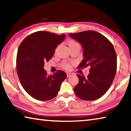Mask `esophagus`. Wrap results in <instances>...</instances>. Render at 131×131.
<instances>
[{"mask_svg": "<svg viewBox=\"0 0 131 131\" xmlns=\"http://www.w3.org/2000/svg\"><path fill=\"white\" fill-rule=\"evenodd\" d=\"M66 74H67V77H70V76H71V75L72 74V73H66Z\"/></svg>", "mask_w": 131, "mask_h": 131, "instance_id": "34e87169", "label": "esophagus"}]
</instances>
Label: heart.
<instances>
[{"instance_id": "obj_1", "label": "heart", "mask_w": 131, "mask_h": 131, "mask_svg": "<svg viewBox=\"0 0 131 131\" xmlns=\"http://www.w3.org/2000/svg\"><path fill=\"white\" fill-rule=\"evenodd\" d=\"M68 44L69 48H72L76 47V46H80L79 44L76 41L73 40H68ZM62 67L66 70H69L71 68V65L69 63L67 62H64L62 63Z\"/></svg>"}]
</instances>
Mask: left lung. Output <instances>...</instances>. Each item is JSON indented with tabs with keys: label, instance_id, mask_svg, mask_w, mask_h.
Listing matches in <instances>:
<instances>
[{
	"label": "left lung",
	"instance_id": "1",
	"mask_svg": "<svg viewBox=\"0 0 131 131\" xmlns=\"http://www.w3.org/2000/svg\"><path fill=\"white\" fill-rule=\"evenodd\" d=\"M69 36L83 48V60L78 68L90 66L87 78L77 74L79 82L74 88L77 97L85 101L100 98L109 89L117 70V55L113 46L99 33L87 30Z\"/></svg>",
	"mask_w": 131,
	"mask_h": 131
}]
</instances>
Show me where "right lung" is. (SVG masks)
Instances as JSON below:
<instances>
[{
	"mask_svg": "<svg viewBox=\"0 0 131 131\" xmlns=\"http://www.w3.org/2000/svg\"><path fill=\"white\" fill-rule=\"evenodd\" d=\"M66 35L38 31L22 41L17 55V72L24 90L39 101H49L55 97L61 83L66 78L65 72L58 70L50 76L44 69V62L52 58L57 46Z\"/></svg>",
	"mask_w": 131,
	"mask_h": 131,
	"instance_id": "1",
	"label": "right lung"
}]
</instances>
